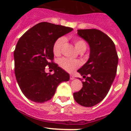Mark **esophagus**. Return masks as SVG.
<instances>
[{
	"label": "esophagus",
	"instance_id": "esophagus-1",
	"mask_svg": "<svg viewBox=\"0 0 131 131\" xmlns=\"http://www.w3.org/2000/svg\"><path fill=\"white\" fill-rule=\"evenodd\" d=\"M74 79H75V77H74L73 76L71 75H70V79H71V80H73Z\"/></svg>",
	"mask_w": 131,
	"mask_h": 131
}]
</instances>
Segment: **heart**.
Segmentation results:
<instances>
[{
    "label": "heart",
    "instance_id": "obj_1",
    "mask_svg": "<svg viewBox=\"0 0 131 131\" xmlns=\"http://www.w3.org/2000/svg\"><path fill=\"white\" fill-rule=\"evenodd\" d=\"M74 45L75 46V48L79 52H84L86 49V43L85 40L82 39L75 38L74 39ZM66 42V39L63 37H60L58 39L54 42L53 45V53L54 55H60L62 52V47ZM60 66L64 69L65 71L69 73L73 72L78 67H79L80 63L77 60H74L72 59L68 58H63L60 59L58 62Z\"/></svg>",
    "mask_w": 131,
    "mask_h": 131
}]
</instances>
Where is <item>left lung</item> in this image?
<instances>
[{
	"mask_svg": "<svg viewBox=\"0 0 131 131\" xmlns=\"http://www.w3.org/2000/svg\"><path fill=\"white\" fill-rule=\"evenodd\" d=\"M77 33L90 46V58L78 72L85 79L83 88L73 93L79 104L92 107L106 96L117 73L118 56L115 44L108 36L96 29H78Z\"/></svg>",
	"mask_w": 131,
	"mask_h": 131,
	"instance_id": "left-lung-1",
	"label": "left lung"
}]
</instances>
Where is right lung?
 I'll return each instance as SVG.
<instances>
[{"label": "right lung", "instance_id": "obj_1", "mask_svg": "<svg viewBox=\"0 0 131 131\" xmlns=\"http://www.w3.org/2000/svg\"><path fill=\"white\" fill-rule=\"evenodd\" d=\"M71 27L41 22L27 31L14 52V71L21 91L27 98L37 103L48 101L57 86L68 81L69 75L53 62V45L59 37L71 32ZM47 66L54 74H47Z\"/></svg>", "mask_w": 131, "mask_h": 131}]
</instances>
